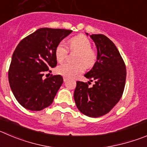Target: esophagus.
Instances as JSON below:
<instances>
[{
  "instance_id": "34e87169",
  "label": "esophagus",
  "mask_w": 147,
  "mask_h": 147,
  "mask_svg": "<svg viewBox=\"0 0 147 147\" xmlns=\"http://www.w3.org/2000/svg\"><path fill=\"white\" fill-rule=\"evenodd\" d=\"M63 80H64V82H66L67 80H68V78H65V77H64V78H63Z\"/></svg>"
}]
</instances>
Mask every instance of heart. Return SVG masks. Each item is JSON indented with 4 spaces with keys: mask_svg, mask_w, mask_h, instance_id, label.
Returning <instances> with one entry per match:
<instances>
[{
    "mask_svg": "<svg viewBox=\"0 0 147 147\" xmlns=\"http://www.w3.org/2000/svg\"><path fill=\"white\" fill-rule=\"evenodd\" d=\"M72 51H78L75 61L78 63H64L57 68V72L65 78H74L84 71L85 67L91 68L97 60V53L92 48V43L85 35H80L71 38L68 42ZM69 49L64 40L57 45L55 49V56L59 62H62L67 59Z\"/></svg>",
    "mask_w": 147,
    "mask_h": 147,
    "instance_id": "heart-1",
    "label": "heart"
}]
</instances>
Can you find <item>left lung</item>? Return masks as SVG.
I'll return each instance as SVG.
<instances>
[{"label":"left lung","mask_w":147,"mask_h":147,"mask_svg":"<svg viewBox=\"0 0 147 147\" xmlns=\"http://www.w3.org/2000/svg\"><path fill=\"white\" fill-rule=\"evenodd\" d=\"M88 35V34H87ZM97 48V61L85 77L94 81H77L74 99L86 116L98 117L109 112L121 98L126 80V67L114 42L102 34L90 35Z\"/></svg>","instance_id":"left-lung-1"}]
</instances>
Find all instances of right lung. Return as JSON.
<instances>
[{
    "mask_svg": "<svg viewBox=\"0 0 147 147\" xmlns=\"http://www.w3.org/2000/svg\"><path fill=\"white\" fill-rule=\"evenodd\" d=\"M72 32L40 28L16 46L9 67V81L15 98L23 107L40 111L52 104L63 78L60 75H51L46 78L43 75L51 72V68L57 66L55 49Z\"/></svg>",
    "mask_w": 147,
    "mask_h": 147,
    "instance_id": "right-lung-1",
    "label": "right lung"
}]
</instances>
